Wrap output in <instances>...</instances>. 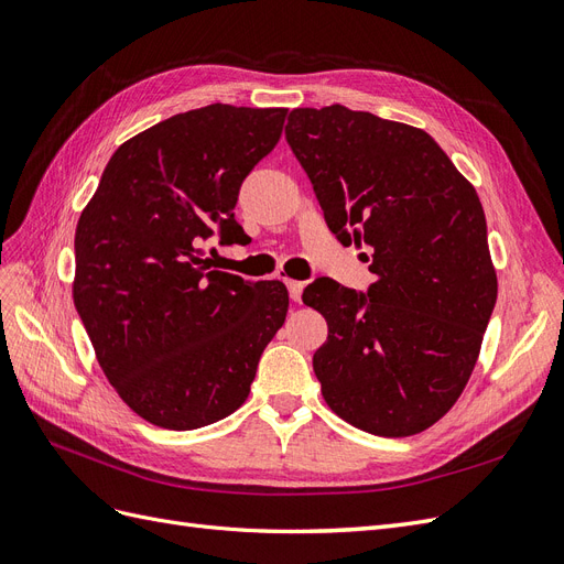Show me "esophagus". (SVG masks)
Returning <instances> with one entry per match:
<instances>
[{"label":"esophagus","instance_id":"1","mask_svg":"<svg viewBox=\"0 0 564 564\" xmlns=\"http://www.w3.org/2000/svg\"><path fill=\"white\" fill-rule=\"evenodd\" d=\"M285 285H288L290 300H293V302H300V300H302V288H304V283H300V281H285Z\"/></svg>","mask_w":564,"mask_h":564}]
</instances>
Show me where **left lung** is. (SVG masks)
I'll use <instances>...</instances> for the list:
<instances>
[{"mask_svg": "<svg viewBox=\"0 0 564 564\" xmlns=\"http://www.w3.org/2000/svg\"><path fill=\"white\" fill-rule=\"evenodd\" d=\"M285 140L325 225L366 246L368 293L316 279L328 321L314 354L325 403L384 438L422 433L457 403L495 312L497 274L474 185L426 131L344 105L297 107Z\"/></svg>", "mask_w": 564, "mask_h": 564, "instance_id": "1", "label": "left lung"}]
</instances>
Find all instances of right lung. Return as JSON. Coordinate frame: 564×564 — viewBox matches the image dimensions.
<instances>
[{"label": "right lung", "mask_w": 564, "mask_h": 564, "mask_svg": "<svg viewBox=\"0 0 564 564\" xmlns=\"http://www.w3.org/2000/svg\"><path fill=\"white\" fill-rule=\"evenodd\" d=\"M285 107L215 102L123 142L75 234V306L110 384L142 420L189 431L241 408L288 314L281 281L204 260L243 243L234 206L283 131Z\"/></svg>", "instance_id": "right-lung-1"}]
</instances>
